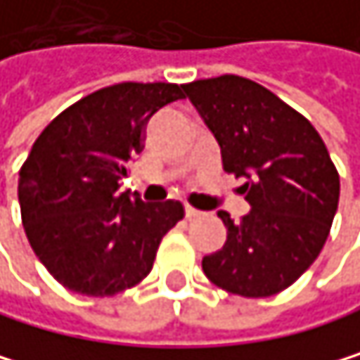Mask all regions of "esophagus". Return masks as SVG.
Masks as SVG:
<instances>
[{"label": "esophagus", "instance_id": "1", "mask_svg": "<svg viewBox=\"0 0 360 360\" xmlns=\"http://www.w3.org/2000/svg\"><path fill=\"white\" fill-rule=\"evenodd\" d=\"M206 212H202V210H197V208H193V206H186V219L188 221H193V219H202Z\"/></svg>", "mask_w": 360, "mask_h": 360}]
</instances>
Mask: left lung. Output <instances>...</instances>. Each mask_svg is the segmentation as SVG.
Returning <instances> with one entry per match:
<instances>
[{
    "label": "left lung",
    "mask_w": 360,
    "mask_h": 360,
    "mask_svg": "<svg viewBox=\"0 0 360 360\" xmlns=\"http://www.w3.org/2000/svg\"><path fill=\"white\" fill-rule=\"evenodd\" d=\"M221 146L223 169L247 178L251 212L227 227L223 249L202 259L206 277L243 298L290 288L320 255L339 204V174L311 122L264 85L221 75L184 83Z\"/></svg>",
    "instance_id": "1"
}]
</instances>
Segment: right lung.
Masks as SVG:
<instances>
[{
  "mask_svg": "<svg viewBox=\"0 0 360 360\" xmlns=\"http://www.w3.org/2000/svg\"><path fill=\"white\" fill-rule=\"evenodd\" d=\"M184 98L178 83H117L83 96L38 135L19 172L27 240L64 288L105 298L143 281L184 206L117 193L146 124Z\"/></svg>",
  "mask_w": 360,
  "mask_h": 360,
  "instance_id": "right-lung-1",
  "label": "right lung"
}]
</instances>
